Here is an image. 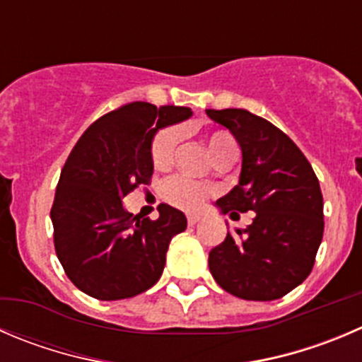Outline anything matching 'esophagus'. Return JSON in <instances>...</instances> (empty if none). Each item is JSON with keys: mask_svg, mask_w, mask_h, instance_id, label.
<instances>
[{"mask_svg": "<svg viewBox=\"0 0 362 362\" xmlns=\"http://www.w3.org/2000/svg\"><path fill=\"white\" fill-rule=\"evenodd\" d=\"M199 219H202V216H199V214H187V224H189V226H194V224L198 223Z\"/></svg>", "mask_w": 362, "mask_h": 362, "instance_id": "esophagus-1", "label": "esophagus"}]
</instances>
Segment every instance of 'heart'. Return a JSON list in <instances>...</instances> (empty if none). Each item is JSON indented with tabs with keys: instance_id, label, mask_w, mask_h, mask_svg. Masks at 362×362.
Wrapping results in <instances>:
<instances>
[{
	"instance_id": "obj_1",
	"label": "heart",
	"mask_w": 362,
	"mask_h": 362,
	"mask_svg": "<svg viewBox=\"0 0 362 362\" xmlns=\"http://www.w3.org/2000/svg\"><path fill=\"white\" fill-rule=\"evenodd\" d=\"M178 141H180V131L177 127H166L157 132L152 141V152H150L152 163L157 168L168 166L173 160ZM206 143H209L210 153L216 160L224 159V157H233L235 148H237L233 136L224 131L210 132L206 136ZM210 194H212L210 185L192 180V178L184 177V175H173V177L166 178L160 185V196L171 205L180 206V209L185 210L199 209L206 199V196Z\"/></svg>"
}]
</instances>
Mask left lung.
Returning a JSON list of instances; mask_svg holds the SVG:
<instances>
[{
    "instance_id": "1",
    "label": "left lung",
    "mask_w": 362,
    "mask_h": 362,
    "mask_svg": "<svg viewBox=\"0 0 362 362\" xmlns=\"http://www.w3.org/2000/svg\"><path fill=\"white\" fill-rule=\"evenodd\" d=\"M242 150L238 184L219 198L223 214L255 212L210 251L217 285L245 300L281 299L310 276L324 235L320 184L299 146L269 120L245 110H206Z\"/></svg>"
}]
</instances>
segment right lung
<instances>
[{"label": "right lung", "instance_id": "obj_1", "mask_svg": "<svg viewBox=\"0 0 362 362\" xmlns=\"http://www.w3.org/2000/svg\"><path fill=\"white\" fill-rule=\"evenodd\" d=\"M191 115L182 106L125 104L93 122L70 152L51 221L59 263L86 296L127 299L159 281L171 238L187 219L166 203L157 206V219L132 216L122 199L152 178L157 131Z\"/></svg>", "mask_w": 362, "mask_h": 362}]
</instances>
